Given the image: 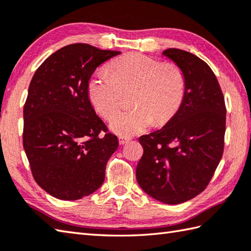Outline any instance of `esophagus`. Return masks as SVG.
I'll list each match as a JSON object with an SVG mask.
<instances>
[{"label": "esophagus", "mask_w": 251, "mask_h": 251, "mask_svg": "<svg viewBox=\"0 0 251 251\" xmlns=\"http://www.w3.org/2000/svg\"><path fill=\"white\" fill-rule=\"evenodd\" d=\"M130 139L129 138H127V137H123V136H120L119 137V142H120V145H126L127 142H128Z\"/></svg>", "instance_id": "34e87169"}]
</instances>
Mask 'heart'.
I'll use <instances>...</instances> for the list:
<instances>
[{
    "instance_id": "obj_1",
    "label": "heart",
    "mask_w": 251,
    "mask_h": 251,
    "mask_svg": "<svg viewBox=\"0 0 251 251\" xmlns=\"http://www.w3.org/2000/svg\"><path fill=\"white\" fill-rule=\"evenodd\" d=\"M108 69L110 74L97 71L89 77L87 94L96 112L110 120L121 108L122 92L131 90L129 102L134 106L110 122L115 134L134 136L153 123L166 124L177 113L185 90L183 74L177 66L132 52L113 60Z\"/></svg>"
}]
</instances>
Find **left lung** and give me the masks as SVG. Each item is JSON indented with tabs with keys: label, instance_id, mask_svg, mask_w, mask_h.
Masks as SVG:
<instances>
[{
	"label": "left lung",
	"instance_id": "obj_1",
	"mask_svg": "<svg viewBox=\"0 0 251 251\" xmlns=\"http://www.w3.org/2000/svg\"><path fill=\"white\" fill-rule=\"evenodd\" d=\"M163 56L182 72L184 97L165 126L139 138L143 155L136 178L154 200L177 205L201 193L214 176L225 147L226 110L218 79L205 61L178 49L164 50Z\"/></svg>",
	"mask_w": 251,
	"mask_h": 251
}]
</instances>
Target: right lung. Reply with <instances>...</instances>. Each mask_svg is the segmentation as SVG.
<instances>
[{
	"label": "right lung",
	"mask_w": 251,
	"mask_h": 251,
	"mask_svg": "<svg viewBox=\"0 0 251 251\" xmlns=\"http://www.w3.org/2000/svg\"><path fill=\"white\" fill-rule=\"evenodd\" d=\"M88 44L58 50L31 79L24 106V149L33 178L56 199L75 201L102 185L119 140L108 134L87 94L97 67L120 55ZM104 131V135L100 132Z\"/></svg>",
	"instance_id": "right-lung-1"
}]
</instances>
